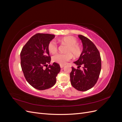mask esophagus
Instances as JSON below:
<instances>
[{"label":"esophagus","mask_w":122,"mask_h":122,"mask_svg":"<svg viewBox=\"0 0 122 122\" xmlns=\"http://www.w3.org/2000/svg\"><path fill=\"white\" fill-rule=\"evenodd\" d=\"M64 66H65V65H60V67H61V68H64Z\"/></svg>","instance_id":"1"}]
</instances>
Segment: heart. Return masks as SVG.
Returning a JSON list of instances; mask_svg holds the SVG:
<instances>
[{"label": "heart", "mask_w": 122, "mask_h": 122, "mask_svg": "<svg viewBox=\"0 0 122 122\" xmlns=\"http://www.w3.org/2000/svg\"><path fill=\"white\" fill-rule=\"evenodd\" d=\"M61 42L67 44L66 53H57L52 56V61L60 65H65L68 61L72 59L73 55L74 57H78L81 53V49L77 44V40L76 38L71 36H64L61 40ZM48 49L49 52L54 54L57 51V45L54 41L52 40L48 44Z\"/></svg>", "instance_id": "b5f03b06"}]
</instances>
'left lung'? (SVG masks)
I'll use <instances>...</instances> for the list:
<instances>
[{
	"label": "left lung",
	"mask_w": 122,
	"mask_h": 122,
	"mask_svg": "<svg viewBox=\"0 0 122 122\" xmlns=\"http://www.w3.org/2000/svg\"><path fill=\"white\" fill-rule=\"evenodd\" d=\"M83 45V50L78 60L74 62L78 69L72 67L70 81L73 87L79 91H86L93 87L98 79L101 69L99 51L91 41L82 35H78ZM81 65L83 70L79 69Z\"/></svg>",
	"instance_id": "obj_1"
}]
</instances>
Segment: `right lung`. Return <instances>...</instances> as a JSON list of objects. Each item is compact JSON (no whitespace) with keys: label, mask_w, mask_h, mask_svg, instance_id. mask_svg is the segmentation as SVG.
Wrapping results in <instances>:
<instances>
[{"label":"right lung","mask_w":122,"mask_h":122,"mask_svg":"<svg viewBox=\"0 0 122 122\" xmlns=\"http://www.w3.org/2000/svg\"><path fill=\"white\" fill-rule=\"evenodd\" d=\"M55 36L48 34H36L28 40L20 53L21 66L28 83L36 89L44 90L52 87L60 72L59 64L51 61L48 44ZM44 66L46 68L44 69Z\"/></svg>","instance_id":"right-lung-1"}]
</instances>
